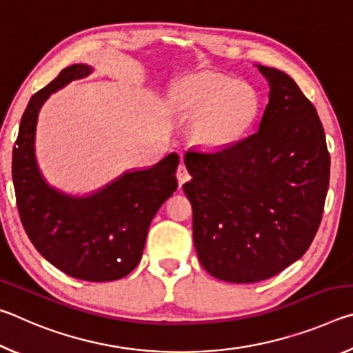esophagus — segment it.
I'll use <instances>...</instances> for the list:
<instances>
[{"instance_id":"34e87169","label":"esophagus","mask_w":353,"mask_h":353,"mask_svg":"<svg viewBox=\"0 0 353 353\" xmlns=\"http://www.w3.org/2000/svg\"><path fill=\"white\" fill-rule=\"evenodd\" d=\"M190 172H188V170L185 168V165L183 163H181L179 165V168H177V182H179V187H182V185L187 182V181H190Z\"/></svg>"}]
</instances>
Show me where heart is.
Instances as JSON below:
<instances>
[{
	"instance_id": "heart-1",
	"label": "heart",
	"mask_w": 353,
	"mask_h": 353,
	"mask_svg": "<svg viewBox=\"0 0 353 353\" xmlns=\"http://www.w3.org/2000/svg\"><path fill=\"white\" fill-rule=\"evenodd\" d=\"M260 105L252 85L208 71L183 77L170 99L172 115L190 123L194 145L212 152L238 145L255 124Z\"/></svg>"
}]
</instances>
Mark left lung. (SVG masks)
<instances>
[{"label": "left lung", "instance_id": "obj_1", "mask_svg": "<svg viewBox=\"0 0 353 353\" xmlns=\"http://www.w3.org/2000/svg\"><path fill=\"white\" fill-rule=\"evenodd\" d=\"M270 83L259 132L225 151H188L201 265L230 283L276 276L307 252L321 224L330 155L314 105L283 71L255 65Z\"/></svg>", "mask_w": 353, "mask_h": 353}]
</instances>
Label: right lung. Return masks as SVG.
<instances>
[{"label": "right lung", "mask_w": 353, "mask_h": 353, "mask_svg": "<svg viewBox=\"0 0 353 353\" xmlns=\"http://www.w3.org/2000/svg\"><path fill=\"white\" fill-rule=\"evenodd\" d=\"M94 68L74 63L29 101L12 152L17 207L29 240L68 276L87 282L126 277L141 260L151 221L177 188L179 155L149 168H132L85 194L67 193L46 181L35 155L41 105L71 81Z\"/></svg>", "instance_id": "1"}]
</instances>
